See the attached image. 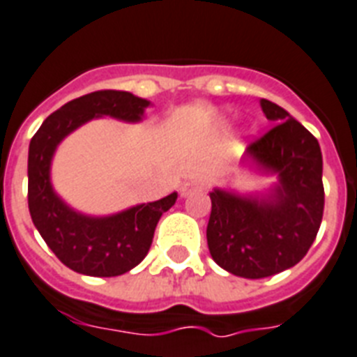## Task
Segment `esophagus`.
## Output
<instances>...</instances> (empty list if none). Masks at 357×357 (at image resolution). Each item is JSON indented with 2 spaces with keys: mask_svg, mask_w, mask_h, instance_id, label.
Here are the masks:
<instances>
[{
  "mask_svg": "<svg viewBox=\"0 0 357 357\" xmlns=\"http://www.w3.org/2000/svg\"><path fill=\"white\" fill-rule=\"evenodd\" d=\"M205 181L204 179H188L181 185V196H188V194L198 192V190H204Z\"/></svg>",
  "mask_w": 357,
  "mask_h": 357,
  "instance_id": "esophagus-1",
  "label": "esophagus"
}]
</instances>
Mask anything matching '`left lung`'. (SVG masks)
Returning <instances> with one entry per match:
<instances>
[{
  "instance_id": "left-lung-1",
  "label": "left lung",
  "mask_w": 357,
  "mask_h": 357,
  "mask_svg": "<svg viewBox=\"0 0 357 357\" xmlns=\"http://www.w3.org/2000/svg\"><path fill=\"white\" fill-rule=\"evenodd\" d=\"M273 128L248 144V155L279 174L269 199L211 192L207 244L220 268L264 279L291 268L314 244L324 211L323 155L317 139L271 100H260Z\"/></svg>"
}]
</instances>
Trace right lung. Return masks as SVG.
<instances>
[{"instance_id":"right-lung-1","label":"right lung","mask_w":357,"mask_h":357,"mask_svg":"<svg viewBox=\"0 0 357 357\" xmlns=\"http://www.w3.org/2000/svg\"><path fill=\"white\" fill-rule=\"evenodd\" d=\"M149 100L128 91L100 89L78 97L51 113L29 144V213L45 244L77 273L117 277L135 268L152 245L153 231L178 194L132 207L108 218L75 213L51 188L49 167L56 144L69 132L93 117L109 115L135 123Z\"/></svg>"}]
</instances>
